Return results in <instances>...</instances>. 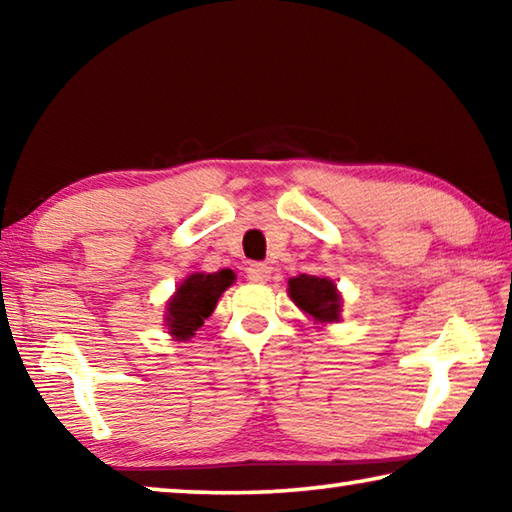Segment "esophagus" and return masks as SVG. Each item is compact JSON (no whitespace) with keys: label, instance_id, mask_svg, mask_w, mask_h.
Returning a JSON list of instances; mask_svg holds the SVG:
<instances>
[{"label":"esophagus","instance_id":"1","mask_svg":"<svg viewBox=\"0 0 512 512\" xmlns=\"http://www.w3.org/2000/svg\"><path fill=\"white\" fill-rule=\"evenodd\" d=\"M246 275L250 282H266L268 277H271V268L262 262H253L246 268Z\"/></svg>","mask_w":512,"mask_h":512}]
</instances>
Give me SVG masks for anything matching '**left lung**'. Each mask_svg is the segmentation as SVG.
<instances>
[{
	"instance_id": "left-lung-1",
	"label": "left lung",
	"mask_w": 512,
	"mask_h": 512,
	"mask_svg": "<svg viewBox=\"0 0 512 512\" xmlns=\"http://www.w3.org/2000/svg\"><path fill=\"white\" fill-rule=\"evenodd\" d=\"M289 296L293 302L320 323H332L339 320L341 298L336 293V287L327 277L316 275H298L289 280Z\"/></svg>"
}]
</instances>
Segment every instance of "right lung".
I'll return each instance as SVG.
<instances>
[{"label":"right lung","mask_w":512,"mask_h":512,"mask_svg":"<svg viewBox=\"0 0 512 512\" xmlns=\"http://www.w3.org/2000/svg\"><path fill=\"white\" fill-rule=\"evenodd\" d=\"M232 284V271H219V273H194L180 284L176 296L169 300L167 307V325L169 332L176 339H189L194 336L203 320L212 314L216 307V300L221 293Z\"/></svg>","instance_id":"1"}]
</instances>
